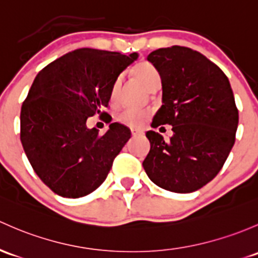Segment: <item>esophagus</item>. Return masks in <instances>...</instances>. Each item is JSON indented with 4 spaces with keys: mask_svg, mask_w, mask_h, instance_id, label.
<instances>
[{
    "mask_svg": "<svg viewBox=\"0 0 258 258\" xmlns=\"http://www.w3.org/2000/svg\"><path fill=\"white\" fill-rule=\"evenodd\" d=\"M131 135L132 136H140V135H142V131H140V130L137 128H131Z\"/></svg>",
    "mask_w": 258,
    "mask_h": 258,
    "instance_id": "esophagus-1",
    "label": "esophagus"
}]
</instances>
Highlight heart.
Instances as JSON below:
<instances>
[{"mask_svg":"<svg viewBox=\"0 0 258 258\" xmlns=\"http://www.w3.org/2000/svg\"><path fill=\"white\" fill-rule=\"evenodd\" d=\"M134 75L138 80L142 81L150 91L154 90V89L161 85V74L153 65L147 63V61H142V63L137 64L134 68ZM121 86L122 79L117 78L113 81L110 90V102L112 105H116L118 102ZM150 111L143 110V108H126V110L118 113L117 120L122 124H126V126L140 127L150 118Z\"/></svg>","mask_w":258,"mask_h":258,"instance_id":"heart-1","label":"heart"}]
</instances>
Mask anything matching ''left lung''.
<instances>
[{
  "label": "left lung",
  "instance_id": "8db88e82",
  "mask_svg": "<svg viewBox=\"0 0 258 258\" xmlns=\"http://www.w3.org/2000/svg\"><path fill=\"white\" fill-rule=\"evenodd\" d=\"M147 59L163 89L152 127L172 124L173 136L146 134L151 150L143 168L165 190L191 193L218 175L235 143L238 110L232 89L218 65L190 48H161Z\"/></svg>",
  "mask_w": 258,
  "mask_h": 258
}]
</instances>
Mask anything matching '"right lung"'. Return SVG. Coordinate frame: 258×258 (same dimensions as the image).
<instances>
[{"label": "right lung", "mask_w": 258, "mask_h": 258, "mask_svg": "<svg viewBox=\"0 0 258 258\" xmlns=\"http://www.w3.org/2000/svg\"><path fill=\"white\" fill-rule=\"evenodd\" d=\"M81 48L43 68L21 108V142L40 180L55 194L80 198L106 179L113 159L131 137L113 122L105 135L86 120L107 106L113 81L137 59Z\"/></svg>", "instance_id": "right-lung-1"}]
</instances>
